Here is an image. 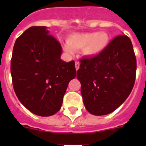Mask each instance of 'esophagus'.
<instances>
[{
	"label": "esophagus",
	"instance_id": "esophagus-1",
	"mask_svg": "<svg viewBox=\"0 0 146 146\" xmlns=\"http://www.w3.org/2000/svg\"><path fill=\"white\" fill-rule=\"evenodd\" d=\"M75 67L76 70H78L80 69V63H79L78 61L75 62Z\"/></svg>",
	"mask_w": 146,
	"mask_h": 146
}]
</instances>
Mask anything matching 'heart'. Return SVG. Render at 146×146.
<instances>
[{"label": "heart", "instance_id": "heart-1", "mask_svg": "<svg viewBox=\"0 0 146 146\" xmlns=\"http://www.w3.org/2000/svg\"><path fill=\"white\" fill-rule=\"evenodd\" d=\"M68 44H64L66 52L73 54L74 50L83 48L86 57H96L104 51L109 44V35L105 32L74 33L68 37Z\"/></svg>", "mask_w": 146, "mask_h": 146}]
</instances>
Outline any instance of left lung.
<instances>
[{
    "label": "left lung",
    "mask_w": 146,
    "mask_h": 146,
    "mask_svg": "<svg viewBox=\"0 0 146 146\" xmlns=\"http://www.w3.org/2000/svg\"><path fill=\"white\" fill-rule=\"evenodd\" d=\"M76 77L81 83L85 108L96 116L113 112L133 88L136 60L127 35H118L99 55L80 60Z\"/></svg>",
    "instance_id": "8db88e82"
}]
</instances>
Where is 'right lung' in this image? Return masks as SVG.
Masks as SVG:
<instances>
[{"instance_id": "1", "label": "right lung", "mask_w": 146, "mask_h": 146, "mask_svg": "<svg viewBox=\"0 0 146 146\" xmlns=\"http://www.w3.org/2000/svg\"><path fill=\"white\" fill-rule=\"evenodd\" d=\"M47 29L32 26L17 38L10 66L18 99L42 117L60 111L69 82L76 76L75 62L62 60L61 45Z\"/></svg>"}]
</instances>
